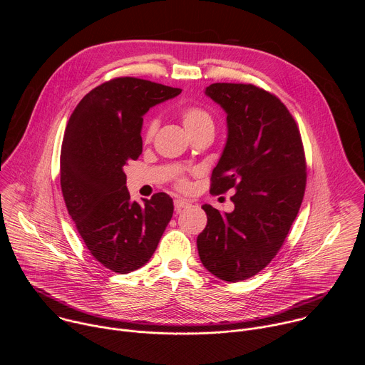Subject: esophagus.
Instances as JSON below:
<instances>
[{
	"label": "esophagus",
	"instance_id": "1",
	"mask_svg": "<svg viewBox=\"0 0 365 365\" xmlns=\"http://www.w3.org/2000/svg\"><path fill=\"white\" fill-rule=\"evenodd\" d=\"M187 205H189V200H186V199H182V197L175 199V210L176 211H182L183 207H186Z\"/></svg>",
	"mask_w": 365,
	"mask_h": 365
}]
</instances>
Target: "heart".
<instances>
[{"label":"heart","instance_id":"obj_1","mask_svg":"<svg viewBox=\"0 0 365 365\" xmlns=\"http://www.w3.org/2000/svg\"><path fill=\"white\" fill-rule=\"evenodd\" d=\"M180 118L183 123L185 130L187 131L189 135H192L193 133L203 130V128H214V120L212 117L207 114L205 110L199 108V107H186L180 111ZM158 120H150L145 124L144 128V140L150 141L158 130Z\"/></svg>","mask_w":365,"mask_h":365}]
</instances>
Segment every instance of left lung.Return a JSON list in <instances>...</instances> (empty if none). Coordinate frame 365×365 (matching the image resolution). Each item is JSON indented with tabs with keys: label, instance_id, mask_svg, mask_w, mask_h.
<instances>
[{
	"label": "left lung",
	"instance_id": "left-lung-1",
	"mask_svg": "<svg viewBox=\"0 0 365 365\" xmlns=\"http://www.w3.org/2000/svg\"><path fill=\"white\" fill-rule=\"evenodd\" d=\"M227 114V143L212 172V193L235 189L234 211L203 205L207 224L196 245L203 267L225 282L262 272L283 245L306 186L299 128L284 103L245 83L205 89Z\"/></svg>",
	"mask_w": 365,
	"mask_h": 365
}]
</instances>
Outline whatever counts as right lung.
<instances>
[{
    "mask_svg": "<svg viewBox=\"0 0 365 365\" xmlns=\"http://www.w3.org/2000/svg\"><path fill=\"white\" fill-rule=\"evenodd\" d=\"M179 88L117 78L86 93L72 113L61 151L68 212L95 259L127 274L144 266L172 220L173 200L155 193L131 200L124 166L143 151L144 114Z\"/></svg>",
    "mask_w": 365,
    "mask_h": 365,
    "instance_id": "obj_1",
    "label": "right lung"
}]
</instances>
